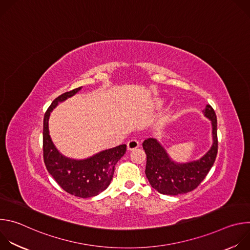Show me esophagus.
Returning <instances> with one entry per match:
<instances>
[{
  "mask_svg": "<svg viewBox=\"0 0 250 250\" xmlns=\"http://www.w3.org/2000/svg\"><path fill=\"white\" fill-rule=\"evenodd\" d=\"M139 146V142L136 139H130L127 142V149L128 150H133Z\"/></svg>",
  "mask_w": 250,
  "mask_h": 250,
  "instance_id": "34e87169",
  "label": "esophagus"
}]
</instances>
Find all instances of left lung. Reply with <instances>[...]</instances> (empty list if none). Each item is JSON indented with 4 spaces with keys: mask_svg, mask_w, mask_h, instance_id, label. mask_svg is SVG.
I'll use <instances>...</instances> for the list:
<instances>
[{
    "mask_svg": "<svg viewBox=\"0 0 250 250\" xmlns=\"http://www.w3.org/2000/svg\"><path fill=\"white\" fill-rule=\"evenodd\" d=\"M203 114L211 123L212 144L198 160L178 163L172 160L156 138L149 137L142 142L146 154V175L157 192L170 196L191 192L200 185L213 165L218 153L217 116L209 104L206 105Z\"/></svg>",
    "mask_w": 250,
    "mask_h": 250,
    "instance_id": "obj_1",
    "label": "left lung"
}]
</instances>
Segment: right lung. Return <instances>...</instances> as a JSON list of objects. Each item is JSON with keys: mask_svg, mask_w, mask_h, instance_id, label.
Wrapping results in <instances>:
<instances>
[{"mask_svg": "<svg viewBox=\"0 0 250 250\" xmlns=\"http://www.w3.org/2000/svg\"><path fill=\"white\" fill-rule=\"evenodd\" d=\"M81 89L79 87L60 95L47 109L43 119V159L47 171L64 191L79 198H91L109 187L115 166L125 155L126 146L105 149L85 159L69 158L59 152L49 134L50 114L59 103L74 96Z\"/></svg>", "mask_w": 250, "mask_h": 250, "instance_id": "obj_1", "label": "right lung"}]
</instances>
